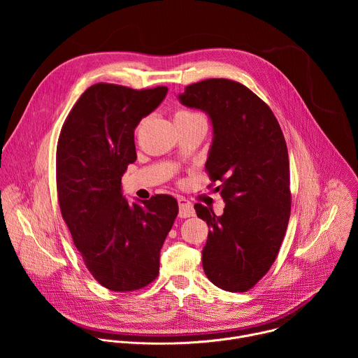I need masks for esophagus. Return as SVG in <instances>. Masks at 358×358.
<instances>
[{"label": "esophagus", "mask_w": 358, "mask_h": 358, "mask_svg": "<svg viewBox=\"0 0 358 358\" xmlns=\"http://www.w3.org/2000/svg\"><path fill=\"white\" fill-rule=\"evenodd\" d=\"M195 215V210L192 207V203L185 199V198H180L178 199V217L180 218H189Z\"/></svg>", "instance_id": "34e87169"}]
</instances>
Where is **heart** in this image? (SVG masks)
<instances>
[{
    "label": "heart",
    "mask_w": 358,
    "mask_h": 358,
    "mask_svg": "<svg viewBox=\"0 0 358 358\" xmlns=\"http://www.w3.org/2000/svg\"><path fill=\"white\" fill-rule=\"evenodd\" d=\"M196 116H201V115H196V113H192V112H187V110H177L176 112V120H181V119H191V117H196Z\"/></svg>",
    "instance_id": "heart-1"
}]
</instances>
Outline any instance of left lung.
Returning <instances> with one entry per match:
<instances>
[{
	"instance_id": "1",
	"label": "left lung",
	"mask_w": 358,
	"mask_h": 358,
	"mask_svg": "<svg viewBox=\"0 0 358 358\" xmlns=\"http://www.w3.org/2000/svg\"><path fill=\"white\" fill-rule=\"evenodd\" d=\"M181 105L206 112L213 144L206 169L225 208L195 203L210 232L202 249L207 278L228 292H246L275 262L290 217L289 155L282 129L246 86L229 79L192 83L178 94Z\"/></svg>"
}]
</instances>
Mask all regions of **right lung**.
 Here are the masks:
<instances>
[{"label":"right lung","instance_id":"add662e5","mask_svg":"<svg viewBox=\"0 0 358 358\" xmlns=\"http://www.w3.org/2000/svg\"><path fill=\"white\" fill-rule=\"evenodd\" d=\"M167 92L96 83L79 97L59 134L62 217L89 272L115 292L137 290L157 278L160 249L178 214L171 195L130 203L122 191V177L137 159L134 130Z\"/></svg>","mask_w":358,"mask_h":358}]
</instances>
